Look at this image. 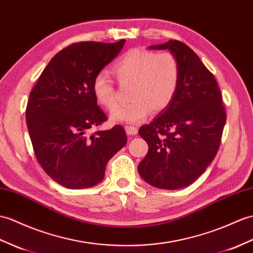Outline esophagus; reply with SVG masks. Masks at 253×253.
<instances>
[{
    "instance_id": "1",
    "label": "esophagus",
    "mask_w": 253,
    "mask_h": 253,
    "mask_svg": "<svg viewBox=\"0 0 253 253\" xmlns=\"http://www.w3.org/2000/svg\"><path fill=\"white\" fill-rule=\"evenodd\" d=\"M125 129L128 136H134V134L138 133V129L133 126H126Z\"/></svg>"
}]
</instances>
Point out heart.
I'll return each instance as SVG.
<instances>
[{
	"label": "heart",
	"mask_w": 253,
	"mask_h": 253,
	"mask_svg": "<svg viewBox=\"0 0 253 253\" xmlns=\"http://www.w3.org/2000/svg\"><path fill=\"white\" fill-rule=\"evenodd\" d=\"M112 69L121 84L132 85V101L117 105L110 114L111 121L114 123L134 124L143 121L151 110L156 113L165 110L177 92L180 66L177 57L169 51L132 48L120 57ZM92 92L102 107L112 109L115 105V87L105 72H99L95 76Z\"/></svg>",
	"instance_id": "b5f03b06"
}]
</instances>
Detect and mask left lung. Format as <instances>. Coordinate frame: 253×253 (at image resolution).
I'll list each match as a JSON object with an SVG mask.
<instances>
[{
  "instance_id": "obj_1",
  "label": "left lung",
  "mask_w": 253,
  "mask_h": 253,
  "mask_svg": "<svg viewBox=\"0 0 253 253\" xmlns=\"http://www.w3.org/2000/svg\"><path fill=\"white\" fill-rule=\"evenodd\" d=\"M149 48L169 49L177 57L180 82L171 103L139 129L149 152L138 171L158 189L178 190L197 180L213 161L226 112L213 74L189 46L170 40Z\"/></svg>"
}]
</instances>
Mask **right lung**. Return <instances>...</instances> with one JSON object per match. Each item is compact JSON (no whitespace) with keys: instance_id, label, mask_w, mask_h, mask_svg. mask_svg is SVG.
Returning a JSON list of instances; mask_svg holds the SVG:
<instances>
[{"instance_id":"add662e5","label":"right lung","mask_w":253,"mask_h":253,"mask_svg":"<svg viewBox=\"0 0 253 253\" xmlns=\"http://www.w3.org/2000/svg\"><path fill=\"white\" fill-rule=\"evenodd\" d=\"M125 42L67 46L52 57L29 96L26 121L34 154L44 171L68 189L101 182L108 162L127 142L120 125L90 132L108 120L92 92L93 79Z\"/></svg>"}]
</instances>
